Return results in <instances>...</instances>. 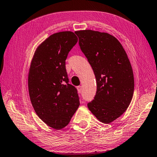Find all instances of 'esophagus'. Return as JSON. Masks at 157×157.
<instances>
[{
  "label": "esophagus",
  "mask_w": 157,
  "mask_h": 157,
  "mask_svg": "<svg viewBox=\"0 0 157 157\" xmlns=\"http://www.w3.org/2000/svg\"><path fill=\"white\" fill-rule=\"evenodd\" d=\"M77 89H78V93H79V94H80V93L82 91V89L81 86H78V87H77Z\"/></svg>",
  "instance_id": "esophagus-1"
}]
</instances>
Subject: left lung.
Listing matches in <instances>:
<instances>
[{
  "instance_id": "obj_1",
  "label": "left lung",
  "mask_w": 157,
  "mask_h": 157,
  "mask_svg": "<svg viewBox=\"0 0 157 157\" xmlns=\"http://www.w3.org/2000/svg\"><path fill=\"white\" fill-rule=\"evenodd\" d=\"M79 45L94 71L97 82L89 109L103 123H110L128 108L133 97L132 68L123 46L115 36L91 30L75 31Z\"/></svg>"
}]
</instances>
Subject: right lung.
I'll list each match as a JSON object with an SVG mask.
<instances>
[{
	"instance_id": "1",
	"label": "right lung",
	"mask_w": 157,
	"mask_h": 157,
	"mask_svg": "<svg viewBox=\"0 0 157 157\" xmlns=\"http://www.w3.org/2000/svg\"><path fill=\"white\" fill-rule=\"evenodd\" d=\"M71 31L50 35L36 48L28 73V91L37 116L55 129L65 127L79 106L77 89L68 83V54L78 42Z\"/></svg>"
}]
</instances>
